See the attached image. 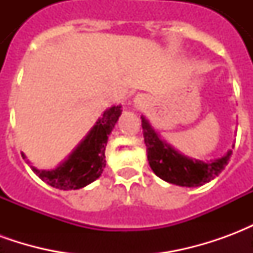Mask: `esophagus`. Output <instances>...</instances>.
I'll list each match as a JSON object with an SVG mask.
<instances>
[{
    "label": "esophagus",
    "mask_w": 253,
    "mask_h": 253,
    "mask_svg": "<svg viewBox=\"0 0 253 253\" xmlns=\"http://www.w3.org/2000/svg\"><path fill=\"white\" fill-rule=\"evenodd\" d=\"M145 103H146V99H145V96H142V94H138L137 97L134 99V104L137 105V107H143Z\"/></svg>",
    "instance_id": "1"
}]
</instances>
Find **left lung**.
Instances as JSON below:
<instances>
[{
    "label": "left lung",
    "mask_w": 253,
    "mask_h": 253,
    "mask_svg": "<svg viewBox=\"0 0 253 253\" xmlns=\"http://www.w3.org/2000/svg\"><path fill=\"white\" fill-rule=\"evenodd\" d=\"M141 119L149 165L160 179L176 186L198 187L212 180L228 165L234 145L219 159L210 161L190 159L161 139L145 116Z\"/></svg>",
    "instance_id": "left-lung-1"
}]
</instances>
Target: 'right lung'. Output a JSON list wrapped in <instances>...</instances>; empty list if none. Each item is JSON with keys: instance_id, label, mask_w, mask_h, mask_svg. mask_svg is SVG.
<instances>
[{"instance_id": "obj_1", "label": "right lung", "mask_w": 253, "mask_h": 253, "mask_svg": "<svg viewBox=\"0 0 253 253\" xmlns=\"http://www.w3.org/2000/svg\"><path fill=\"white\" fill-rule=\"evenodd\" d=\"M122 114V105H112L103 112L81 142L54 169L31 167L42 180L59 190H78L99 179L105 167V146L108 135ZM23 159H27L21 153ZM30 164V161H27Z\"/></svg>"}]
</instances>
